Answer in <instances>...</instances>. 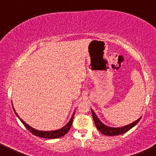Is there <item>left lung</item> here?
Segmentation results:
<instances>
[{
	"label": "left lung",
	"mask_w": 156,
	"mask_h": 156,
	"mask_svg": "<svg viewBox=\"0 0 156 156\" xmlns=\"http://www.w3.org/2000/svg\"><path fill=\"white\" fill-rule=\"evenodd\" d=\"M91 111H92V115H93L96 127H97L98 129L102 134H105V135H108V136L119 135V134H122L125 133V132H128L130 129H132L133 126H135V125L140 122V119L142 118V117H140V118L138 119L137 121L132 122V124L126 125V126H122V127L114 128V127H110V126H108L104 124H103V123L100 121V119L98 118V116H96V114L93 111V109H91Z\"/></svg>",
	"instance_id": "left-lung-1"
}]
</instances>
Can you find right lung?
I'll use <instances>...</instances> for the list:
<instances>
[{"instance_id": "right-lung-1", "label": "right lung", "mask_w": 156, "mask_h": 156, "mask_svg": "<svg viewBox=\"0 0 156 156\" xmlns=\"http://www.w3.org/2000/svg\"><path fill=\"white\" fill-rule=\"evenodd\" d=\"M13 111H14V113H15V114L16 115V116L18 117L19 119H20V121L22 122V124L24 125L25 127L29 131L31 132L32 134H34V135L37 136V137H40L48 138V139H55V138H59L61 137H63V136H64L65 134H66L67 132H69V130L70 129L71 126H72V124L73 123V119H74V113H73L72 118H71V119H70V121L67 123V124L65 125L63 128L60 129L55 130V131H50V132L46 131V132H45V131H40V130H36L32 127H31L30 126H29L27 124H26V123H25L24 121H23L22 119L18 116V114H17L16 111H15L13 108Z\"/></svg>"}]
</instances>
